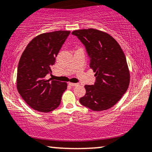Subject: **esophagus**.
<instances>
[{"mask_svg":"<svg viewBox=\"0 0 152 152\" xmlns=\"http://www.w3.org/2000/svg\"><path fill=\"white\" fill-rule=\"evenodd\" d=\"M69 84L71 86H73V87H74V86H77L79 85L78 83H69Z\"/></svg>","mask_w":152,"mask_h":152,"instance_id":"obj_1","label":"esophagus"}]
</instances>
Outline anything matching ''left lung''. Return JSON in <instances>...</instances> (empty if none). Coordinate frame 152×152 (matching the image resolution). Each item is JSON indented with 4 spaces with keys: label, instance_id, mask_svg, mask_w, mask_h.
I'll return each instance as SVG.
<instances>
[{
    "label": "left lung",
    "instance_id": "obj_1",
    "mask_svg": "<svg viewBox=\"0 0 152 152\" xmlns=\"http://www.w3.org/2000/svg\"><path fill=\"white\" fill-rule=\"evenodd\" d=\"M85 45L90 67L95 72L94 85H86L79 101L93 111L110 109L120 100L130 83V72L124 51L112 36L94 28L72 33Z\"/></svg>",
    "mask_w": 152,
    "mask_h": 152
}]
</instances>
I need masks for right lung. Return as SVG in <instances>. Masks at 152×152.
I'll list each match as a JSON object with an SVG mask.
<instances>
[{
	"label": "right lung",
	"mask_w": 152,
	"mask_h": 152,
	"mask_svg": "<svg viewBox=\"0 0 152 152\" xmlns=\"http://www.w3.org/2000/svg\"><path fill=\"white\" fill-rule=\"evenodd\" d=\"M69 31L40 34L32 39L19 62L17 88L26 103L41 112H50L59 106L67 83L45 79L52 74V66Z\"/></svg>",
	"instance_id": "right-lung-1"
}]
</instances>
